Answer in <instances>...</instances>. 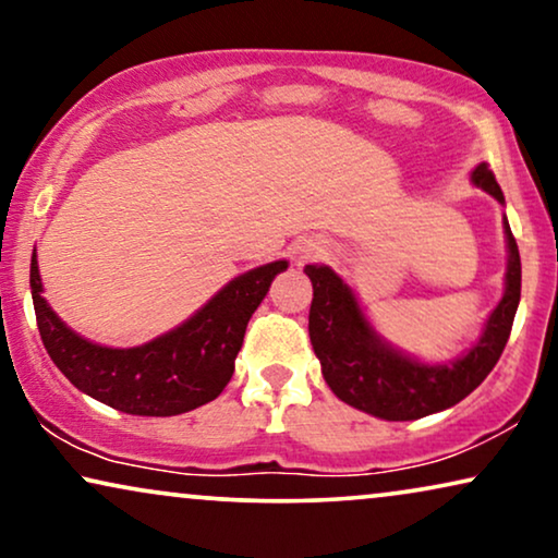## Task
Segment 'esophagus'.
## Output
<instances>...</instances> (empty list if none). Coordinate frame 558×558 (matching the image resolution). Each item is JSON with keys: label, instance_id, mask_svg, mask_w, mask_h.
I'll return each mask as SVG.
<instances>
[{"label": "esophagus", "instance_id": "obj_1", "mask_svg": "<svg viewBox=\"0 0 558 558\" xmlns=\"http://www.w3.org/2000/svg\"><path fill=\"white\" fill-rule=\"evenodd\" d=\"M319 254H325V246H319V243H315V241H307L300 248V258H317Z\"/></svg>", "mask_w": 558, "mask_h": 558}]
</instances>
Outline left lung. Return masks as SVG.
<instances>
[{"label": "left lung", "instance_id": "1", "mask_svg": "<svg viewBox=\"0 0 558 558\" xmlns=\"http://www.w3.org/2000/svg\"><path fill=\"white\" fill-rule=\"evenodd\" d=\"M470 180L506 205L487 165H477ZM502 231L508 248L506 292L475 345L447 363H424L393 348L371 325L353 287L340 274L325 264L304 266L315 292L310 307V340L330 391L348 407L386 422H414L437 414L475 391L498 363L521 302V256L508 218H502Z\"/></svg>", "mask_w": 558, "mask_h": 558}]
</instances>
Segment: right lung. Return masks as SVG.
Instances as JSON below:
<instances>
[{"instance_id":"1","label":"right lung","mask_w":558,"mask_h":558,"mask_svg":"<svg viewBox=\"0 0 558 558\" xmlns=\"http://www.w3.org/2000/svg\"><path fill=\"white\" fill-rule=\"evenodd\" d=\"M287 266L279 258L239 274L193 317L136 348H106L71 330L43 296L35 254L29 289L43 345L78 391L124 414L178 416L218 399L228 386L248 319Z\"/></svg>"}]
</instances>
